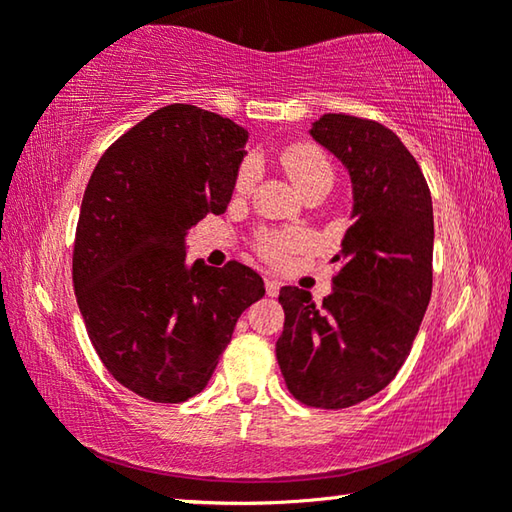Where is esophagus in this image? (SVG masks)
Masks as SVG:
<instances>
[{"mask_svg": "<svg viewBox=\"0 0 512 512\" xmlns=\"http://www.w3.org/2000/svg\"><path fill=\"white\" fill-rule=\"evenodd\" d=\"M280 287H282L280 282L273 280V277H266V293H268V296L275 298L277 293H280Z\"/></svg>", "mask_w": 512, "mask_h": 512, "instance_id": "esophagus-1", "label": "esophagus"}]
</instances>
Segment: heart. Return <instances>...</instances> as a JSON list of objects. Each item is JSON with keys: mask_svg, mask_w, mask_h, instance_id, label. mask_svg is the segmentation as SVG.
Listing matches in <instances>:
<instances>
[{"mask_svg": "<svg viewBox=\"0 0 512 512\" xmlns=\"http://www.w3.org/2000/svg\"><path fill=\"white\" fill-rule=\"evenodd\" d=\"M280 164L282 169L287 171L291 183L296 185L302 194L316 187H327V189L332 187L334 167L325 155V151L314 142H296V144L284 146L280 151ZM253 185H255V167L250 162H246L235 178V192L239 196H244L253 189ZM298 246H300V237L280 235V232H277V235L259 237L257 253L262 255L266 262L280 266L287 262L291 250H296Z\"/></svg>", "mask_w": 512, "mask_h": 512, "instance_id": "obj_1", "label": "heart"}]
</instances>
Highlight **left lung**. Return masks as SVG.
<instances>
[{"mask_svg":"<svg viewBox=\"0 0 512 512\" xmlns=\"http://www.w3.org/2000/svg\"><path fill=\"white\" fill-rule=\"evenodd\" d=\"M311 137L352 178L354 223L332 262L334 289H280L284 329L275 357L298 402L348 409L395 379L411 352L433 282V207L420 164L391 128L352 115H323Z\"/></svg>","mask_w":512,"mask_h":512,"instance_id":"left-lung-1","label":"left lung"}]
</instances>
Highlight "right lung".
Here are the masks:
<instances>
[{"instance_id":"right-lung-1","label":"right lung","mask_w":512,"mask_h":512,"mask_svg":"<svg viewBox=\"0 0 512 512\" xmlns=\"http://www.w3.org/2000/svg\"><path fill=\"white\" fill-rule=\"evenodd\" d=\"M248 133L171 103L108 146L85 187L72 280L99 359L160 404L203 391L239 316L264 296L253 268L185 262V235L230 203Z\"/></svg>"}]
</instances>
